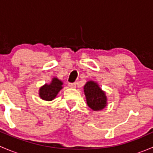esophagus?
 Wrapping results in <instances>:
<instances>
[{"instance_id":"obj_1","label":"esophagus","mask_w":153,"mask_h":153,"mask_svg":"<svg viewBox=\"0 0 153 153\" xmlns=\"http://www.w3.org/2000/svg\"><path fill=\"white\" fill-rule=\"evenodd\" d=\"M69 86L70 88H75L76 87V84L75 83H69Z\"/></svg>"}]
</instances>
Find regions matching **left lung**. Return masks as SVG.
<instances>
[{"label": "left lung", "instance_id": "obj_1", "mask_svg": "<svg viewBox=\"0 0 153 153\" xmlns=\"http://www.w3.org/2000/svg\"><path fill=\"white\" fill-rule=\"evenodd\" d=\"M87 105L95 111L101 110L106 105V97L96 83L88 81L84 87Z\"/></svg>", "mask_w": 153, "mask_h": 153}]
</instances>
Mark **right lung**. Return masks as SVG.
I'll use <instances>...</instances> for the list:
<instances>
[{
	"label": "right lung",
	"mask_w": 153,
	"mask_h": 153,
	"mask_svg": "<svg viewBox=\"0 0 153 153\" xmlns=\"http://www.w3.org/2000/svg\"><path fill=\"white\" fill-rule=\"evenodd\" d=\"M62 84L63 83L60 80L54 78L50 84H45L41 87L39 90L40 97L45 101H52L56 97L58 92L63 88Z\"/></svg>",
	"instance_id": "obj_1"
}]
</instances>
